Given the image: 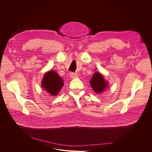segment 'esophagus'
I'll return each instance as SVG.
<instances>
[{"instance_id":"1","label":"esophagus","mask_w":152,"mask_h":152,"mask_svg":"<svg viewBox=\"0 0 152 152\" xmlns=\"http://www.w3.org/2000/svg\"><path fill=\"white\" fill-rule=\"evenodd\" d=\"M70 77L72 78V79H75V78L78 77V75H77V73H72L71 74H70Z\"/></svg>"}]
</instances>
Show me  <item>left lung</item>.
I'll return each instance as SVG.
<instances>
[{
	"instance_id": "1",
	"label": "left lung",
	"mask_w": 152,
	"mask_h": 152,
	"mask_svg": "<svg viewBox=\"0 0 152 152\" xmlns=\"http://www.w3.org/2000/svg\"><path fill=\"white\" fill-rule=\"evenodd\" d=\"M92 88L96 93H101L103 92L108 86V82L106 81L103 76L99 72H96L90 81Z\"/></svg>"
}]
</instances>
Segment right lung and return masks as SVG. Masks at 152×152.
<instances>
[{
	"instance_id": "add662e5",
	"label": "right lung",
	"mask_w": 152,
	"mask_h": 152,
	"mask_svg": "<svg viewBox=\"0 0 152 152\" xmlns=\"http://www.w3.org/2000/svg\"><path fill=\"white\" fill-rule=\"evenodd\" d=\"M63 80L54 70L49 71L44 76L42 87L51 96L57 95L63 86Z\"/></svg>"
}]
</instances>
